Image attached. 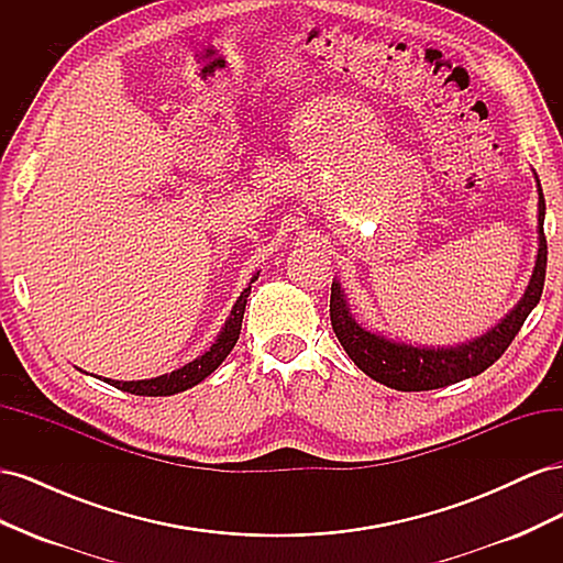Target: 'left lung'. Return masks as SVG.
Masks as SVG:
<instances>
[{
  "instance_id": "1",
  "label": "left lung",
  "mask_w": 563,
  "mask_h": 563,
  "mask_svg": "<svg viewBox=\"0 0 563 563\" xmlns=\"http://www.w3.org/2000/svg\"><path fill=\"white\" fill-rule=\"evenodd\" d=\"M536 174V172H533ZM538 185V255L533 275L528 279L521 300L509 310L496 327L486 333L465 340L457 345H411L404 340L387 338L378 331L364 329L350 312L345 291L333 279L331 284V327L340 345L350 354V360L360 366L368 378L399 391H422L460 383L479 376L493 362H498L503 352L519 333L521 323L540 302L544 286V267H548V242H544V197Z\"/></svg>"
}]
</instances>
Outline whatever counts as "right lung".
I'll return each instance as SVG.
<instances>
[{
    "instance_id": "obj_1",
    "label": "right lung",
    "mask_w": 563,
    "mask_h": 563,
    "mask_svg": "<svg viewBox=\"0 0 563 563\" xmlns=\"http://www.w3.org/2000/svg\"><path fill=\"white\" fill-rule=\"evenodd\" d=\"M261 272H255L251 277L249 286L242 291V296L236 298V302L232 305L230 317L225 319L223 329L216 335L213 345L199 354L197 360H192L190 364H185L172 373H164V376L157 378H147V380H112V378H103L108 385L122 389V391H131V395L139 397H172L178 395V391L190 389L195 385H199L203 378H209L211 373L225 362V356L232 352V347L240 340V331H242V319H244V310H246V300L251 294V284L258 279Z\"/></svg>"
}]
</instances>
